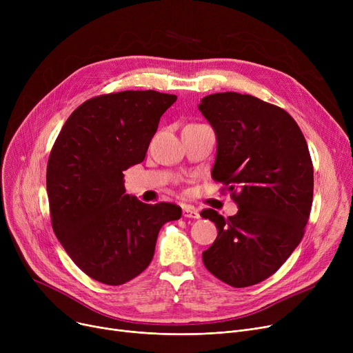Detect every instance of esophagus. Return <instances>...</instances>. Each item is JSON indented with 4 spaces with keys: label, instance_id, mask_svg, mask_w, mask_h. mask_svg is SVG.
<instances>
[{
    "label": "esophagus",
    "instance_id": "34e87169",
    "mask_svg": "<svg viewBox=\"0 0 353 353\" xmlns=\"http://www.w3.org/2000/svg\"><path fill=\"white\" fill-rule=\"evenodd\" d=\"M183 216L189 219H199L200 214L193 206H183Z\"/></svg>",
    "mask_w": 353,
    "mask_h": 353
}]
</instances>
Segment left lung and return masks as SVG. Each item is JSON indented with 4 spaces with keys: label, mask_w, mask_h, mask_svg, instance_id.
Here are the masks:
<instances>
[{
    "label": "left lung",
    "mask_w": 353,
    "mask_h": 353,
    "mask_svg": "<svg viewBox=\"0 0 353 353\" xmlns=\"http://www.w3.org/2000/svg\"><path fill=\"white\" fill-rule=\"evenodd\" d=\"M217 139L213 180L239 208L225 219L213 209L217 237L203 263L233 288L263 282L305 234L313 200V164L299 125L283 108L239 92H216L199 104Z\"/></svg>",
    "instance_id": "obj_1"
}]
</instances>
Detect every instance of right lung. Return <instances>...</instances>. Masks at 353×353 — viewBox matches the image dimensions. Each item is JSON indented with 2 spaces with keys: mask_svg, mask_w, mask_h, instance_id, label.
Returning a JSON list of instances; mask_svg holds the SVG:
<instances>
[{
  "mask_svg": "<svg viewBox=\"0 0 353 353\" xmlns=\"http://www.w3.org/2000/svg\"><path fill=\"white\" fill-rule=\"evenodd\" d=\"M176 100L154 90L92 97L72 111L51 148V226L91 279L110 286L134 279L150 265L161 226L181 216L174 203L145 205L125 194L123 174L144 160Z\"/></svg>",
  "mask_w": 353,
  "mask_h": 353,
  "instance_id": "1",
  "label": "right lung"
}]
</instances>
